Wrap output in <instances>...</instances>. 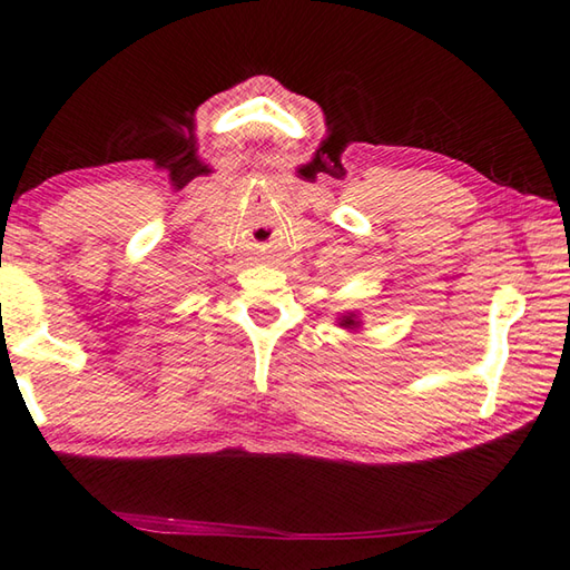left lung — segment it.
I'll use <instances>...</instances> for the list:
<instances>
[{
	"label": "left lung",
	"instance_id": "left-lung-1",
	"mask_svg": "<svg viewBox=\"0 0 570 570\" xmlns=\"http://www.w3.org/2000/svg\"><path fill=\"white\" fill-rule=\"evenodd\" d=\"M336 321H338L341 328H348V331H358L361 324H364V321H361V316L356 312H344Z\"/></svg>",
	"mask_w": 570,
	"mask_h": 570
}]
</instances>
